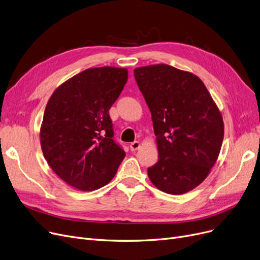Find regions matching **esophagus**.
I'll return each instance as SVG.
<instances>
[{"mask_svg": "<svg viewBox=\"0 0 260 260\" xmlns=\"http://www.w3.org/2000/svg\"><path fill=\"white\" fill-rule=\"evenodd\" d=\"M140 148V142L139 141H134L129 144L131 151H137Z\"/></svg>", "mask_w": 260, "mask_h": 260, "instance_id": "1", "label": "esophagus"}]
</instances>
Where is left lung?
Segmentation results:
<instances>
[{"mask_svg":"<svg viewBox=\"0 0 260 260\" xmlns=\"http://www.w3.org/2000/svg\"><path fill=\"white\" fill-rule=\"evenodd\" d=\"M134 75L151 111L158 148L149 177L166 193H186L217 161L224 137L222 116L192 73L161 63L137 68Z\"/></svg>","mask_w":260,"mask_h":260,"instance_id":"8db88e82","label":"left lung"}]
</instances>
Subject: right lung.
Here are the masks:
<instances>
[{"mask_svg": "<svg viewBox=\"0 0 260 260\" xmlns=\"http://www.w3.org/2000/svg\"><path fill=\"white\" fill-rule=\"evenodd\" d=\"M127 70L87 69L55 90L40 129L41 149L63 182L83 191L107 185L125 152L114 140L108 110L127 82Z\"/></svg>", "mask_w": 260, "mask_h": 260, "instance_id": "right-lung-1", "label": "right lung"}]
</instances>
